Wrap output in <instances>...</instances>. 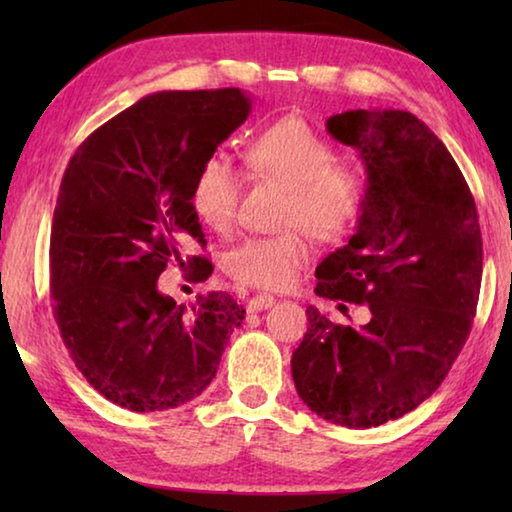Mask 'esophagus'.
Returning <instances> with one entry per match:
<instances>
[{
	"instance_id": "1",
	"label": "esophagus",
	"mask_w": 512,
	"mask_h": 512,
	"mask_svg": "<svg viewBox=\"0 0 512 512\" xmlns=\"http://www.w3.org/2000/svg\"><path fill=\"white\" fill-rule=\"evenodd\" d=\"M275 298L268 296V293H257V296H253L248 300V311H264L268 307H273Z\"/></svg>"
}]
</instances>
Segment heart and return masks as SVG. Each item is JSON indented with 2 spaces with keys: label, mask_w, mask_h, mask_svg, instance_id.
Instances as JSON below:
<instances>
[{
  "label": "heart",
  "mask_w": 512,
  "mask_h": 512,
  "mask_svg": "<svg viewBox=\"0 0 512 512\" xmlns=\"http://www.w3.org/2000/svg\"><path fill=\"white\" fill-rule=\"evenodd\" d=\"M325 137L302 121H284L250 142L248 169L257 178L287 189L282 225H302L320 241L343 237L366 203V180L350 164H336ZM244 178L225 155H210L196 173L192 205L207 228L230 235L237 225ZM311 244L302 230L253 237L230 250L225 273L244 287L280 291L296 282L309 264Z\"/></svg>",
  "instance_id": "heart-1"
}]
</instances>
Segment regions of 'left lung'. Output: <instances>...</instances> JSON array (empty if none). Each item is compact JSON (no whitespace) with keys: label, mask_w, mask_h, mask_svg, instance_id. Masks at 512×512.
Wrapping results in <instances>:
<instances>
[{"label":"left lung","mask_w":512,"mask_h":512,"mask_svg":"<svg viewBox=\"0 0 512 512\" xmlns=\"http://www.w3.org/2000/svg\"><path fill=\"white\" fill-rule=\"evenodd\" d=\"M327 133L359 151L366 203L357 232L316 268V296L366 302L343 327L307 307L291 357L300 400L341 427L368 429L420 406L470 336L483 244L470 187L447 146L406 110H348Z\"/></svg>","instance_id":"obj_1"}]
</instances>
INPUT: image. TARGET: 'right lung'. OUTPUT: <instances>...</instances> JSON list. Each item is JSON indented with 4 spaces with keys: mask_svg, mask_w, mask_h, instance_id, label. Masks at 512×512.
<instances>
[{
    "mask_svg": "<svg viewBox=\"0 0 512 512\" xmlns=\"http://www.w3.org/2000/svg\"><path fill=\"white\" fill-rule=\"evenodd\" d=\"M250 115L239 88L155 92L106 121L69 160L51 223V309L83 377L128 411L201 395L246 309L228 293L187 309L158 289L167 264L207 280L185 255L205 235L192 205L201 164Z\"/></svg>",
    "mask_w": 512,
    "mask_h": 512,
    "instance_id": "right-lung-1",
    "label": "right lung"
}]
</instances>
